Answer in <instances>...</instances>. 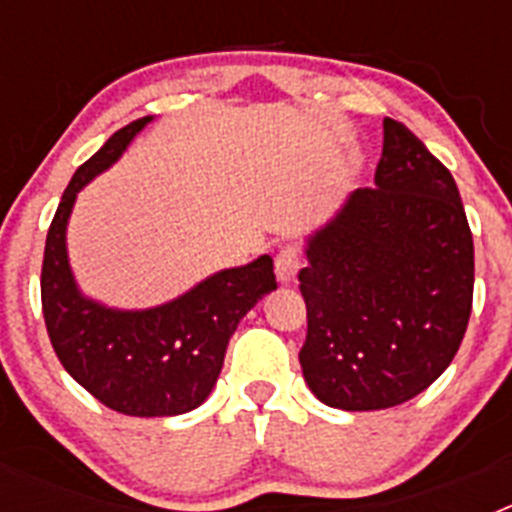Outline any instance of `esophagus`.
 Returning a JSON list of instances; mask_svg holds the SVG:
<instances>
[{"label":"esophagus","instance_id":"1","mask_svg":"<svg viewBox=\"0 0 512 512\" xmlns=\"http://www.w3.org/2000/svg\"><path fill=\"white\" fill-rule=\"evenodd\" d=\"M274 266H277L279 282H282V284L292 282V279L297 277V271H300V253H297V248L295 246H284L282 251L277 253Z\"/></svg>","mask_w":512,"mask_h":512}]
</instances>
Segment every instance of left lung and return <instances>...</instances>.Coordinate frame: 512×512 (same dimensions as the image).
<instances>
[{"label":"left lung","instance_id":"8db88e82","mask_svg":"<svg viewBox=\"0 0 512 512\" xmlns=\"http://www.w3.org/2000/svg\"><path fill=\"white\" fill-rule=\"evenodd\" d=\"M302 377L338 410H384L428 390L472 312L474 243L454 176L384 117L374 187L305 241Z\"/></svg>","mask_w":512,"mask_h":512}]
</instances>
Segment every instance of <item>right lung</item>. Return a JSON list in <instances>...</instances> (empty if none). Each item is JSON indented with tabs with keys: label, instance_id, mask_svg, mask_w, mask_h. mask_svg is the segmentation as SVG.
Returning <instances> with one entry per match:
<instances>
[{
	"label": "right lung",
	"instance_id": "right-lung-1",
	"mask_svg": "<svg viewBox=\"0 0 512 512\" xmlns=\"http://www.w3.org/2000/svg\"><path fill=\"white\" fill-rule=\"evenodd\" d=\"M151 120L140 117L117 130L76 169L45 238L40 274L45 328L63 369L102 405L135 418L200 408L220 377L225 348L243 315L277 289L274 261L264 253L246 266L215 271L184 295L146 310H120L81 292L66 248L76 197Z\"/></svg>",
	"mask_w": 512,
	"mask_h": 512
}]
</instances>
